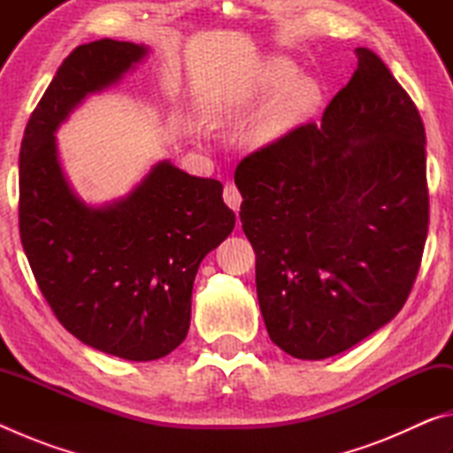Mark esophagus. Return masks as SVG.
Masks as SVG:
<instances>
[{"label":"esophagus","mask_w":453,"mask_h":453,"mask_svg":"<svg viewBox=\"0 0 453 453\" xmlns=\"http://www.w3.org/2000/svg\"><path fill=\"white\" fill-rule=\"evenodd\" d=\"M224 202H226L234 211H240L242 194H240V189H237L235 183H226V188H224Z\"/></svg>","instance_id":"1"}]
</instances>
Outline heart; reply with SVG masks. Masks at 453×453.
I'll return each mask as SVG.
<instances>
[{
  "instance_id": "1",
  "label": "heart",
  "mask_w": 453,
  "mask_h": 453,
  "mask_svg": "<svg viewBox=\"0 0 453 453\" xmlns=\"http://www.w3.org/2000/svg\"><path fill=\"white\" fill-rule=\"evenodd\" d=\"M291 80H294V70L283 61H273L264 72L262 89L265 94H279L280 90L282 94L275 97L259 124L262 140H273V137L286 134L316 104L318 89L311 81L300 80L291 83Z\"/></svg>"
}]
</instances>
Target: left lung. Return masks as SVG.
<instances>
[{
	"instance_id": "8db88e82",
	"label": "left lung",
	"mask_w": 453,
	"mask_h": 453,
	"mask_svg": "<svg viewBox=\"0 0 453 453\" xmlns=\"http://www.w3.org/2000/svg\"><path fill=\"white\" fill-rule=\"evenodd\" d=\"M356 56L321 124L291 127L235 167L267 334L300 359L342 354L386 326L426 245L418 107L373 51Z\"/></svg>"
}]
</instances>
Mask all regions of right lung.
Masks as SVG:
<instances>
[{
	"label": "right lung",
	"mask_w": 453,
	"mask_h": 453,
	"mask_svg": "<svg viewBox=\"0 0 453 453\" xmlns=\"http://www.w3.org/2000/svg\"><path fill=\"white\" fill-rule=\"evenodd\" d=\"M143 56V45L110 37L78 45L19 150V235L45 302L86 346L132 362L164 357L186 340L197 267L235 226L218 180L170 162L107 208H88L67 186L53 134L83 97Z\"/></svg>",
	"instance_id": "1"
}]
</instances>
